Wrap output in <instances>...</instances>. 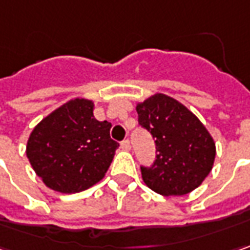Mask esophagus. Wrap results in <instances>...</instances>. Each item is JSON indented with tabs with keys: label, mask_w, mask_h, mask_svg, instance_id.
<instances>
[{
	"label": "esophagus",
	"mask_w": 250,
	"mask_h": 250,
	"mask_svg": "<svg viewBox=\"0 0 250 250\" xmlns=\"http://www.w3.org/2000/svg\"><path fill=\"white\" fill-rule=\"evenodd\" d=\"M120 148H122L123 151H130V149H131V144H130V141H128V140H125V141L120 144Z\"/></svg>",
	"instance_id": "esophagus-1"
}]
</instances>
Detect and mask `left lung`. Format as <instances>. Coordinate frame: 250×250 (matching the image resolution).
<instances>
[{
  "label": "left lung",
  "mask_w": 250,
  "mask_h": 250,
  "mask_svg": "<svg viewBox=\"0 0 250 250\" xmlns=\"http://www.w3.org/2000/svg\"><path fill=\"white\" fill-rule=\"evenodd\" d=\"M136 110L140 125L155 138L158 152L151 168H141L144 183L162 196H183L197 189L215 159V143L206 125L164 93L138 102Z\"/></svg>",
  "instance_id": "8db88e82"
}]
</instances>
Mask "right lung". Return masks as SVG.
<instances>
[{
  "label": "right lung",
  "instance_id": "1",
  "mask_svg": "<svg viewBox=\"0 0 250 250\" xmlns=\"http://www.w3.org/2000/svg\"><path fill=\"white\" fill-rule=\"evenodd\" d=\"M93 109L89 99H71L32 130L26 157L49 189L78 193L104 179L119 144L110 138L112 123L96 120Z\"/></svg>",
  "mask_w": 250,
  "mask_h": 250
}]
</instances>
